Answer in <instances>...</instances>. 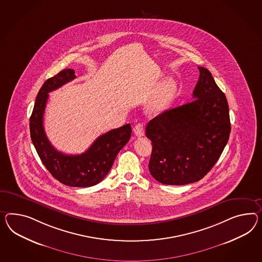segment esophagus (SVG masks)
Segmentation results:
<instances>
[{"label": "esophagus", "mask_w": 262, "mask_h": 262, "mask_svg": "<svg viewBox=\"0 0 262 262\" xmlns=\"http://www.w3.org/2000/svg\"><path fill=\"white\" fill-rule=\"evenodd\" d=\"M134 133L137 137H142L144 136V128L141 123H137L135 125Z\"/></svg>", "instance_id": "1"}]
</instances>
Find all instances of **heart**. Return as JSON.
<instances>
[{
	"label": "heart",
	"mask_w": 262,
	"mask_h": 262,
	"mask_svg": "<svg viewBox=\"0 0 262 262\" xmlns=\"http://www.w3.org/2000/svg\"><path fill=\"white\" fill-rule=\"evenodd\" d=\"M177 92V84L174 81L168 80L161 84L155 93L152 100L149 103V109L154 112L163 110L173 100Z\"/></svg>",
	"instance_id": "1"
}]
</instances>
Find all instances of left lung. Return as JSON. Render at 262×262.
Masks as SVG:
<instances>
[{"mask_svg":"<svg viewBox=\"0 0 262 262\" xmlns=\"http://www.w3.org/2000/svg\"><path fill=\"white\" fill-rule=\"evenodd\" d=\"M194 101L162 112L148 122L152 141L149 171L162 184L202 180L215 165L231 132L228 102L211 72L199 67Z\"/></svg>","mask_w":262,"mask_h":262,"instance_id":"left-lung-1","label":"left lung"}]
</instances>
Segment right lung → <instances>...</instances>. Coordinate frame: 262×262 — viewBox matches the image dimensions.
Segmentation results:
<instances>
[{
  "mask_svg": "<svg viewBox=\"0 0 262 262\" xmlns=\"http://www.w3.org/2000/svg\"><path fill=\"white\" fill-rule=\"evenodd\" d=\"M75 78L74 70L67 68L45 81L30 117V136L40 161L56 180L71 187H90L105 178L117 155L130 140L132 129L128 123L108 131L81 155H66L56 150L48 141L43 128L48 93Z\"/></svg>",
  "mask_w": 262,
  "mask_h": 262,
  "instance_id": "obj_1",
  "label": "right lung"
}]
</instances>
